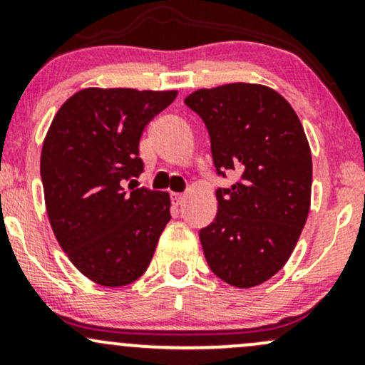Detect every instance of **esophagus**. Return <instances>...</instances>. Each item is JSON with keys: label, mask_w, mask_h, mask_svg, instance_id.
Instances as JSON below:
<instances>
[{"label": "esophagus", "mask_w": 365, "mask_h": 365, "mask_svg": "<svg viewBox=\"0 0 365 365\" xmlns=\"http://www.w3.org/2000/svg\"><path fill=\"white\" fill-rule=\"evenodd\" d=\"M171 200H173L175 206H182L183 200H185V195H183V194H173V195H171Z\"/></svg>", "instance_id": "esophagus-1"}]
</instances>
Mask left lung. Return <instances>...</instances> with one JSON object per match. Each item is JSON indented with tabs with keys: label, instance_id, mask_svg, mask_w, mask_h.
Instances as JSON below:
<instances>
[{
	"label": "left lung",
	"instance_id": "8db88e82",
	"mask_svg": "<svg viewBox=\"0 0 365 365\" xmlns=\"http://www.w3.org/2000/svg\"><path fill=\"white\" fill-rule=\"evenodd\" d=\"M185 104L206 123L217 175H240L217 188L215 221L199 232L206 261L232 287H257L290 259L311 209L304 127L290 103L261 83L199 89Z\"/></svg>",
	"mask_w": 365,
	"mask_h": 365
}]
</instances>
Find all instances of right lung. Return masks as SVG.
Returning a JSON list of instances; mask_svg holds the SVG:
<instances>
[{"instance_id":"1","label":"right lung","mask_w":365,"mask_h":365,"mask_svg":"<svg viewBox=\"0 0 365 365\" xmlns=\"http://www.w3.org/2000/svg\"><path fill=\"white\" fill-rule=\"evenodd\" d=\"M177 94L89 87L61 104L46 133L41 178L53 233L73 266L103 287L139 279L171 220L168 192L133 188L132 178L144 171L145 125Z\"/></svg>"}]
</instances>
